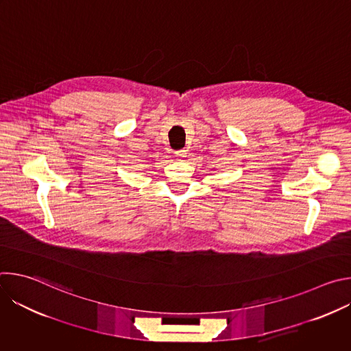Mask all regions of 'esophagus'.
I'll return each instance as SVG.
<instances>
[{"mask_svg": "<svg viewBox=\"0 0 351 351\" xmlns=\"http://www.w3.org/2000/svg\"><path fill=\"white\" fill-rule=\"evenodd\" d=\"M175 156H176L178 158H183V157H186V149H179V152H176V153H175Z\"/></svg>", "mask_w": 351, "mask_h": 351, "instance_id": "1", "label": "esophagus"}]
</instances>
